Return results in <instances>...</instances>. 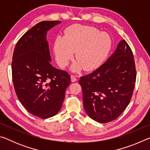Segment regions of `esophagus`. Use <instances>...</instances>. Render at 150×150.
Segmentation results:
<instances>
[{
	"label": "esophagus",
	"mask_w": 150,
	"mask_h": 150,
	"mask_svg": "<svg viewBox=\"0 0 150 150\" xmlns=\"http://www.w3.org/2000/svg\"><path fill=\"white\" fill-rule=\"evenodd\" d=\"M71 79L72 82H75V81L77 80V76L74 75H71Z\"/></svg>",
	"instance_id": "1"
}]
</instances>
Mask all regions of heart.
Instances as JSON below:
<instances>
[{
	"label": "heart",
	"mask_w": 150,
	"mask_h": 150,
	"mask_svg": "<svg viewBox=\"0 0 150 150\" xmlns=\"http://www.w3.org/2000/svg\"><path fill=\"white\" fill-rule=\"evenodd\" d=\"M112 40L108 34L96 28L79 26L71 28L65 37L58 36L55 40L54 52L58 64L63 68L68 65L75 52L77 61L73 70L83 67L91 70L98 67L110 52Z\"/></svg>",
	"instance_id": "1"
}]
</instances>
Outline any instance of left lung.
I'll return each instance as SVG.
<instances>
[{"label":"left lung","mask_w":150,"mask_h":150,"mask_svg":"<svg viewBox=\"0 0 150 150\" xmlns=\"http://www.w3.org/2000/svg\"><path fill=\"white\" fill-rule=\"evenodd\" d=\"M136 79L133 53L123 40L106 62L79 80L85 112L100 123L115 120L130 103Z\"/></svg>","instance_id":"8db88e82"}]
</instances>
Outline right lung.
<instances>
[{"label":"right lung","mask_w":150,"mask_h":150,"mask_svg":"<svg viewBox=\"0 0 150 150\" xmlns=\"http://www.w3.org/2000/svg\"><path fill=\"white\" fill-rule=\"evenodd\" d=\"M61 23L42 21L20 38L12 62V81L20 102L30 114L43 119L54 116L62 108L70 75L51 65L46 34Z\"/></svg>","instance_id":"obj_1"}]
</instances>
